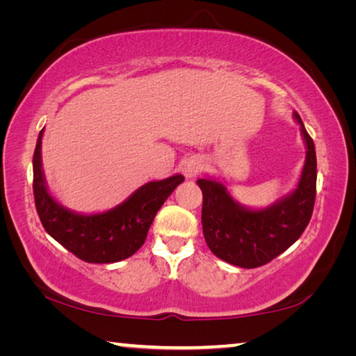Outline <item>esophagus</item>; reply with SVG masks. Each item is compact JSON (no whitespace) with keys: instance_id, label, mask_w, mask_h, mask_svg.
I'll use <instances>...</instances> for the list:
<instances>
[{"instance_id":"34e87169","label":"esophagus","mask_w":356,"mask_h":356,"mask_svg":"<svg viewBox=\"0 0 356 356\" xmlns=\"http://www.w3.org/2000/svg\"><path fill=\"white\" fill-rule=\"evenodd\" d=\"M202 171V161L201 159H196V156H191L184 163L182 172L186 179H195L197 174Z\"/></svg>"}]
</instances>
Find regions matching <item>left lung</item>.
Instances as JSON below:
<instances>
[{"label": "left lung", "mask_w": 356, "mask_h": 356, "mask_svg": "<svg viewBox=\"0 0 356 356\" xmlns=\"http://www.w3.org/2000/svg\"><path fill=\"white\" fill-rule=\"evenodd\" d=\"M306 144V159L297 188L265 209L252 210L231 196L225 184L197 179L202 190V232L216 257L242 268L273 261L300 238L316 201L317 160L312 138L293 113Z\"/></svg>", "instance_id": "left-lung-1"}]
</instances>
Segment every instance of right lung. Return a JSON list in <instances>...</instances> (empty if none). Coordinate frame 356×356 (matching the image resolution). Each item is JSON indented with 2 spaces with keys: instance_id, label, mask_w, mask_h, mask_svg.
Wrapping results in <instances>:
<instances>
[{
  "instance_id": "right-lung-1",
  "label": "right lung",
  "mask_w": 356,
  "mask_h": 356,
  "mask_svg": "<svg viewBox=\"0 0 356 356\" xmlns=\"http://www.w3.org/2000/svg\"><path fill=\"white\" fill-rule=\"evenodd\" d=\"M42 135L44 129L33 156V191L35 210L45 231L84 262L111 264L135 254L146 242L156 212L185 177L176 174L147 182L106 212L76 213L59 204L48 191L42 170Z\"/></svg>"
}]
</instances>
